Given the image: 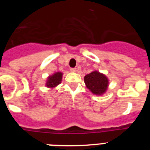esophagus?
<instances>
[{
	"mask_svg": "<svg viewBox=\"0 0 150 150\" xmlns=\"http://www.w3.org/2000/svg\"><path fill=\"white\" fill-rule=\"evenodd\" d=\"M71 72H73V73L76 72V68H71Z\"/></svg>",
	"mask_w": 150,
	"mask_h": 150,
	"instance_id": "34e87169",
	"label": "esophagus"
}]
</instances>
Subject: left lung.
Returning <instances> with one entry per match:
<instances>
[{
  "label": "left lung",
  "mask_w": 150,
  "mask_h": 150,
  "mask_svg": "<svg viewBox=\"0 0 150 150\" xmlns=\"http://www.w3.org/2000/svg\"><path fill=\"white\" fill-rule=\"evenodd\" d=\"M84 82L86 88L95 95H104L109 86V79L105 74L93 71L86 75Z\"/></svg>",
  "instance_id": "1"
}]
</instances>
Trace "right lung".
Wrapping results in <instances>:
<instances>
[{
  "instance_id": "right-lung-1",
  "label": "right lung",
  "mask_w": 150,
  "mask_h": 150,
  "mask_svg": "<svg viewBox=\"0 0 150 150\" xmlns=\"http://www.w3.org/2000/svg\"><path fill=\"white\" fill-rule=\"evenodd\" d=\"M62 76H63V73L62 72H55L53 74L50 75L46 79V86L51 89L55 88L62 83Z\"/></svg>"
}]
</instances>
